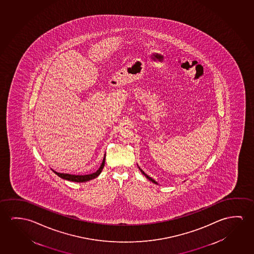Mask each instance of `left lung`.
I'll use <instances>...</instances> for the list:
<instances>
[{"mask_svg": "<svg viewBox=\"0 0 254 254\" xmlns=\"http://www.w3.org/2000/svg\"><path fill=\"white\" fill-rule=\"evenodd\" d=\"M139 169H140V168H139ZM140 171H141V172H142V174H143V175H144L145 177H146V178H147V179H148V180H150V181H152L153 183L157 184V183H156V181H155V180H152V179H151V178H150V177H148V176L147 175V174H146V173H144V172H143V171H142V170H141V169H140Z\"/></svg>", "mask_w": 254, "mask_h": 254, "instance_id": "obj_1", "label": "left lung"}]
</instances>
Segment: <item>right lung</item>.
<instances>
[{"mask_svg":"<svg viewBox=\"0 0 254 254\" xmlns=\"http://www.w3.org/2000/svg\"><path fill=\"white\" fill-rule=\"evenodd\" d=\"M105 160H106V155L104 156V159L102 162L101 166L99 167L98 171L94 172L92 174H89V175H71V174H66V173H59V172H55L56 175L59 176L60 178H62L63 180H69V181H73V182H86L90 180H93L95 178H97L100 173H101L102 170L104 168L105 165Z\"/></svg>","mask_w":254,"mask_h":254,"instance_id":"right-lung-1","label":"right lung"}]
</instances>
